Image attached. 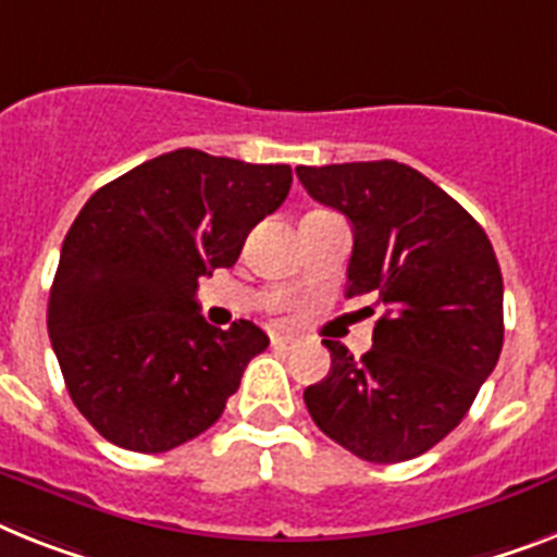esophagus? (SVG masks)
<instances>
[{
	"instance_id": "obj_1",
	"label": "esophagus",
	"mask_w": 557,
	"mask_h": 557,
	"mask_svg": "<svg viewBox=\"0 0 557 557\" xmlns=\"http://www.w3.org/2000/svg\"><path fill=\"white\" fill-rule=\"evenodd\" d=\"M270 342H273L275 350H289V347L296 344V338H293V335H273Z\"/></svg>"
}]
</instances>
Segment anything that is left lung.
<instances>
[{
	"label": "left lung",
	"instance_id": "left-lung-1",
	"mask_svg": "<svg viewBox=\"0 0 557 557\" xmlns=\"http://www.w3.org/2000/svg\"><path fill=\"white\" fill-rule=\"evenodd\" d=\"M296 173L312 199L350 219L347 298L372 296L384 310L361 358L324 338L333 367L305 389L307 410L364 461H410L461 424L498 364L504 278L495 250L453 196L407 164Z\"/></svg>",
	"mask_w": 557,
	"mask_h": 557
}]
</instances>
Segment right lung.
Here are the masks:
<instances>
[{
    "mask_svg": "<svg viewBox=\"0 0 557 557\" xmlns=\"http://www.w3.org/2000/svg\"><path fill=\"white\" fill-rule=\"evenodd\" d=\"M287 164L173 150L87 199L64 236L48 333L76 410L131 453H168L219 421L268 333L210 327L201 275L233 268L287 199Z\"/></svg>",
    "mask_w": 557,
    "mask_h": 557,
    "instance_id": "1",
    "label": "right lung"
}]
</instances>
